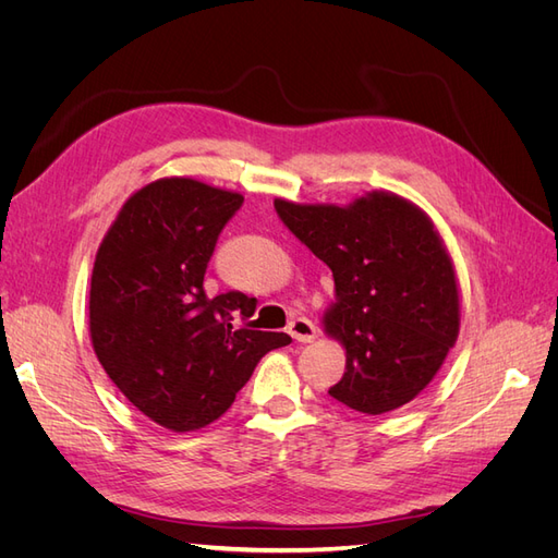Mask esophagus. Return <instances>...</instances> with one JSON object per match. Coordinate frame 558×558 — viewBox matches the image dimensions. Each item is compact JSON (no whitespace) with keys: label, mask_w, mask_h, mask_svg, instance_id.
Here are the masks:
<instances>
[{"label":"esophagus","mask_w":558,"mask_h":558,"mask_svg":"<svg viewBox=\"0 0 558 558\" xmlns=\"http://www.w3.org/2000/svg\"><path fill=\"white\" fill-rule=\"evenodd\" d=\"M289 332L295 342H314L316 340V326L310 318H293L289 324Z\"/></svg>","instance_id":"34e87169"}]
</instances>
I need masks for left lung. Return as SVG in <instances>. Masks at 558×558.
I'll use <instances>...</instances> for the list:
<instances>
[{
  "label": "left lung",
  "instance_id": "1",
  "mask_svg": "<svg viewBox=\"0 0 558 558\" xmlns=\"http://www.w3.org/2000/svg\"><path fill=\"white\" fill-rule=\"evenodd\" d=\"M283 226L332 269L335 302L324 328L347 349L330 396L363 414L414 400L459 337L453 263L414 202L373 191L347 207L275 199Z\"/></svg>",
  "mask_w": 558,
  "mask_h": 558
}]
</instances>
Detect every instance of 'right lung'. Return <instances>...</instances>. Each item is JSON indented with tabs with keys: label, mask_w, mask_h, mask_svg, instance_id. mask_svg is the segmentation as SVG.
<instances>
[{
	"label": "right lung",
	"mask_w": 558,
	"mask_h": 558,
	"mask_svg": "<svg viewBox=\"0 0 558 558\" xmlns=\"http://www.w3.org/2000/svg\"><path fill=\"white\" fill-rule=\"evenodd\" d=\"M240 193L189 177L146 183L128 197L97 248L90 340L109 379L162 428L189 433L223 416L286 332L253 330L256 298H209L216 240Z\"/></svg>",
	"instance_id": "add662e5"
}]
</instances>
